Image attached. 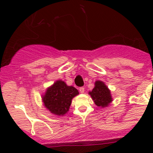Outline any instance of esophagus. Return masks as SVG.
Instances as JSON below:
<instances>
[{
  "mask_svg": "<svg viewBox=\"0 0 153 153\" xmlns=\"http://www.w3.org/2000/svg\"><path fill=\"white\" fill-rule=\"evenodd\" d=\"M79 91L81 93H84V91H85V89L84 87H80L79 88Z\"/></svg>",
  "mask_w": 153,
  "mask_h": 153,
  "instance_id": "34e87169",
  "label": "esophagus"
}]
</instances>
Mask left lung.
<instances>
[{"instance_id":"left-lung-1","label":"left lung","mask_w":153,"mask_h":153,"mask_svg":"<svg viewBox=\"0 0 153 153\" xmlns=\"http://www.w3.org/2000/svg\"><path fill=\"white\" fill-rule=\"evenodd\" d=\"M92 99L95 105L101 108L107 107L112 103V97L109 88L104 83V81H96L93 89L89 92Z\"/></svg>"}]
</instances>
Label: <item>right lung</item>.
Masks as SVG:
<instances>
[{
    "label": "right lung",
    "instance_id": "right-lung-1",
    "mask_svg": "<svg viewBox=\"0 0 153 153\" xmlns=\"http://www.w3.org/2000/svg\"><path fill=\"white\" fill-rule=\"evenodd\" d=\"M78 94L74 86H67L64 81L58 80L47 88L41 98L44 106L51 113L63 116L69 111L72 98Z\"/></svg>",
    "mask_w": 153,
    "mask_h": 153
}]
</instances>
